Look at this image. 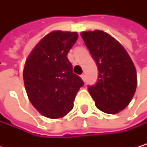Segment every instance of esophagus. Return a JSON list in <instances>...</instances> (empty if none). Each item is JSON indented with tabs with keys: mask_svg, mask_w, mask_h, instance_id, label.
<instances>
[{
	"mask_svg": "<svg viewBox=\"0 0 147 147\" xmlns=\"http://www.w3.org/2000/svg\"><path fill=\"white\" fill-rule=\"evenodd\" d=\"M81 78L84 81V80H86V75H84V74H82V75H81Z\"/></svg>",
	"mask_w": 147,
	"mask_h": 147,
	"instance_id": "obj_1",
	"label": "esophagus"
}]
</instances>
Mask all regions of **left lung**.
Here are the masks:
<instances>
[{
	"label": "left lung",
	"mask_w": 147,
	"mask_h": 147,
	"mask_svg": "<svg viewBox=\"0 0 147 147\" xmlns=\"http://www.w3.org/2000/svg\"><path fill=\"white\" fill-rule=\"evenodd\" d=\"M96 61L99 79L88 91L96 107L104 113L117 114L131 101L137 88V71L124 47L111 35L95 30L81 32Z\"/></svg>",
	"instance_id": "obj_1"
}]
</instances>
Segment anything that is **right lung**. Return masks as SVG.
Returning a JSON list of instances; mask_svg holds the SVG:
<instances>
[{
  "label": "right lung",
  "instance_id": "1",
  "mask_svg": "<svg viewBox=\"0 0 147 147\" xmlns=\"http://www.w3.org/2000/svg\"><path fill=\"white\" fill-rule=\"evenodd\" d=\"M78 37L76 32L53 31L40 39L25 61L23 77L28 98L47 118L57 119L70 112L84 86L67 57Z\"/></svg>",
  "mask_w": 147,
  "mask_h": 147
}]
</instances>
